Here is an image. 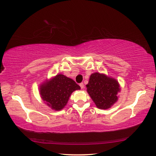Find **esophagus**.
I'll list each match as a JSON object with an SVG mask.
<instances>
[{
  "mask_svg": "<svg viewBox=\"0 0 156 156\" xmlns=\"http://www.w3.org/2000/svg\"><path fill=\"white\" fill-rule=\"evenodd\" d=\"M80 88H81L82 89H84V85L83 83H80Z\"/></svg>",
  "mask_w": 156,
  "mask_h": 156,
  "instance_id": "obj_1",
  "label": "esophagus"
}]
</instances>
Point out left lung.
<instances>
[{
	"instance_id": "obj_1",
	"label": "left lung",
	"mask_w": 156,
	"mask_h": 156,
	"mask_svg": "<svg viewBox=\"0 0 156 156\" xmlns=\"http://www.w3.org/2000/svg\"><path fill=\"white\" fill-rule=\"evenodd\" d=\"M87 92L98 108L108 109L118 101L120 85L115 78L105 74L94 72L86 86Z\"/></svg>"
}]
</instances>
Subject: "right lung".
<instances>
[{
    "instance_id": "1",
    "label": "right lung",
    "mask_w": 156,
    "mask_h": 156,
    "mask_svg": "<svg viewBox=\"0 0 156 156\" xmlns=\"http://www.w3.org/2000/svg\"><path fill=\"white\" fill-rule=\"evenodd\" d=\"M39 89L44 103L53 110L58 111L67 105L72 92L80 90V87L72 79L59 74L46 80L40 84Z\"/></svg>"
}]
</instances>
